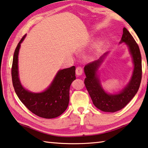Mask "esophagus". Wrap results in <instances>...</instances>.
<instances>
[{"mask_svg": "<svg viewBox=\"0 0 148 148\" xmlns=\"http://www.w3.org/2000/svg\"><path fill=\"white\" fill-rule=\"evenodd\" d=\"M75 71H76V74L77 75L80 76V75H81L82 74V73H83V69H82V67L79 66L77 67Z\"/></svg>", "mask_w": 148, "mask_h": 148, "instance_id": "1", "label": "esophagus"}]
</instances>
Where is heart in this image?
Segmentation results:
<instances>
[{
	"instance_id": "1",
	"label": "heart",
	"mask_w": 148,
	"mask_h": 148,
	"mask_svg": "<svg viewBox=\"0 0 148 148\" xmlns=\"http://www.w3.org/2000/svg\"><path fill=\"white\" fill-rule=\"evenodd\" d=\"M96 46H97V47H99V45H97Z\"/></svg>"
}]
</instances>
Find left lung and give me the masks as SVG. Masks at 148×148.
<instances>
[{
	"instance_id": "obj_1",
	"label": "left lung",
	"mask_w": 148,
	"mask_h": 148,
	"mask_svg": "<svg viewBox=\"0 0 148 148\" xmlns=\"http://www.w3.org/2000/svg\"><path fill=\"white\" fill-rule=\"evenodd\" d=\"M125 43L133 58L134 69L128 84L117 94H110L106 92L101 85L97 72L102 62L108 54L102 56L84 66L86 78L84 84L94 105L98 109L107 112H114L122 109L130 102L138 92L142 79V58L138 44L130 32L123 28V35L120 43Z\"/></svg>"
}]
</instances>
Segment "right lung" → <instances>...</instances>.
Instances as JSON below:
<instances>
[{
  "label": "right lung",
  "mask_w": 148,
  "mask_h": 148,
  "mask_svg": "<svg viewBox=\"0 0 148 148\" xmlns=\"http://www.w3.org/2000/svg\"><path fill=\"white\" fill-rule=\"evenodd\" d=\"M26 37L25 35L15 49L12 67V77L15 92L21 101L36 116L43 118H54L60 116L68 107L69 88L75 80V67L59 70L51 84L45 91L34 93L22 86L19 77L18 55Z\"/></svg>",
  "instance_id": "right-lung-1"
}]
</instances>
